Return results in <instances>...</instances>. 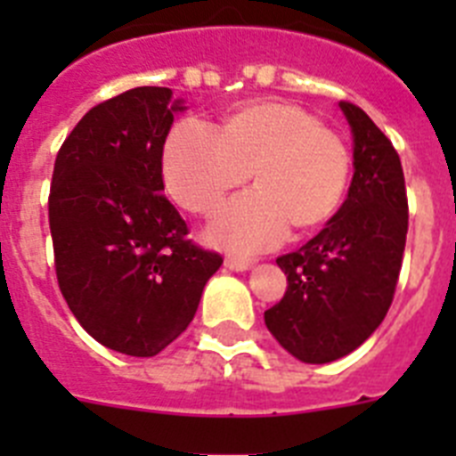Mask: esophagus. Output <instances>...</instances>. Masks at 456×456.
<instances>
[{
  "mask_svg": "<svg viewBox=\"0 0 456 456\" xmlns=\"http://www.w3.org/2000/svg\"><path fill=\"white\" fill-rule=\"evenodd\" d=\"M225 267L231 272H247L253 267V260H244V257H225Z\"/></svg>",
  "mask_w": 456,
  "mask_h": 456,
  "instance_id": "esophagus-1",
  "label": "esophagus"
}]
</instances>
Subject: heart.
<instances>
[{
	"instance_id": "obj_1",
	"label": "heart",
	"mask_w": 456,
	"mask_h": 456,
	"mask_svg": "<svg viewBox=\"0 0 456 456\" xmlns=\"http://www.w3.org/2000/svg\"><path fill=\"white\" fill-rule=\"evenodd\" d=\"M248 173L257 189L209 225V240L235 253L267 251L289 225L313 231L331 219L347 191L352 152L310 111L278 100L244 104L215 130L184 120L164 143L167 191L196 215L216 212Z\"/></svg>"
}]
</instances>
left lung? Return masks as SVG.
<instances>
[{"label":"left lung","instance_id":"left-lung-1","mask_svg":"<svg viewBox=\"0 0 456 456\" xmlns=\"http://www.w3.org/2000/svg\"><path fill=\"white\" fill-rule=\"evenodd\" d=\"M354 134L347 199L299 251L281 256L283 299L265 310L272 336L304 363H331L384 322L409 231L404 171L388 136L363 109L340 102Z\"/></svg>","mask_w":456,"mask_h":456}]
</instances>
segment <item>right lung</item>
<instances>
[{
  "mask_svg": "<svg viewBox=\"0 0 456 456\" xmlns=\"http://www.w3.org/2000/svg\"><path fill=\"white\" fill-rule=\"evenodd\" d=\"M164 86H139L93 107L66 136L50 187L59 288L100 345L155 356L196 315L224 257L187 240L164 196L162 151L173 114Z\"/></svg>",
  "mask_w": 456,
  "mask_h": 456,
  "instance_id": "obj_1",
  "label": "right lung"
}]
</instances>
